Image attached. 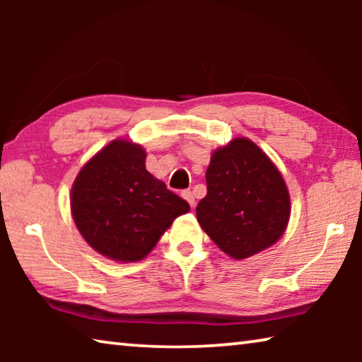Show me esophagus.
<instances>
[{
  "instance_id": "obj_1",
  "label": "esophagus",
  "mask_w": 362,
  "mask_h": 362,
  "mask_svg": "<svg viewBox=\"0 0 362 362\" xmlns=\"http://www.w3.org/2000/svg\"><path fill=\"white\" fill-rule=\"evenodd\" d=\"M182 196H183V199L188 201L189 206L194 207V196H193L192 192H189V189H185V192H182Z\"/></svg>"
}]
</instances>
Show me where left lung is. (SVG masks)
<instances>
[{"label":"left lung","mask_w":362,"mask_h":362,"mask_svg":"<svg viewBox=\"0 0 362 362\" xmlns=\"http://www.w3.org/2000/svg\"><path fill=\"white\" fill-rule=\"evenodd\" d=\"M207 194L198 222L231 259L243 260L273 246L291 216L289 189L265 153L246 137L233 139L211 156Z\"/></svg>","instance_id":"left-lung-1"}]
</instances>
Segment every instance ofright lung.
<instances>
[{"instance_id": "right-lung-1", "label": "right lung", "mask_w": 362, "mask_h": 362, "mask_svg": "<svg viewBox=\"0 0 362 362\" xmlns=\"http://www.w3.org/2000/svg\"><path fill=\"white\" fill-rule=\"evenodd\" d=\"M139 144L116 139L84 164L71 187V217L84 241L115 262H139L151 252L185 199L145 168Z\"/></svg>"}]
</instances>
